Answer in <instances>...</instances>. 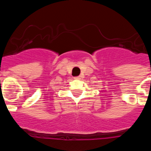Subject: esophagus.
<instances>
[{
  "label": "esophagus",
  "instance_id": "1",
  "mask_svg": "<svg viewBox=\"0 0 151 151\" xmlns=\"http://www.w3.org/2000/svg\"><path fill=\"white\" fill-rule=\"evenodd\" d=\"M75 79H80L81 78V76H76V77H74Z\"/></svg>",
  "mask_w": 151,
  "mask_h": 151
}]
</instances>
